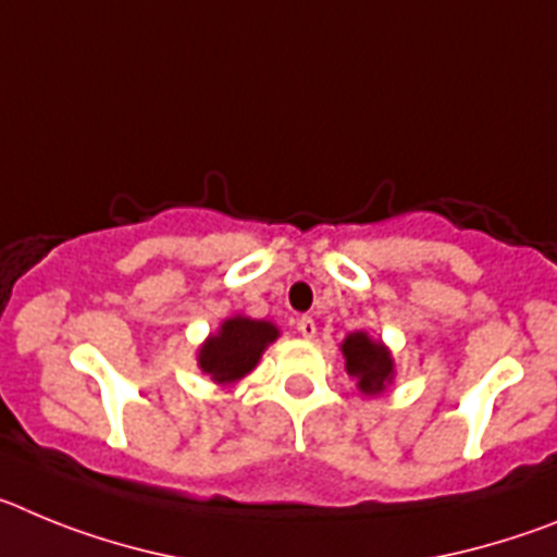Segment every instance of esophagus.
<instances>
[{"label": "esophagus", "mask_w": 557, "mask_h": 557, "mask_svg": "<svg viewBox=\"0 0 557 557\" xmlns=\"http://www.w3.org/2000/svg\"><path fill=\"white\" fill-rule=\"evenodd\" d=\"M298 334L307 339H312L314 334H318V326H314L312 318H307V314H304V318H298Z\"/></svg>", "instance_id": "1"}]
</instances>
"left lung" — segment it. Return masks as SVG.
Segmentation results:
<instances>
[{"mask_svg": "<svg viewBox=\"0 0 557 557\" xmlns=\"http://www.w3.org/2000/svg\"><path fill=\"white\" fill-rule=\"evenodd\" d=\"M348 376L357 379V387L366 396H376L393 382V357L382 339H371L366 332H354L343 339Z\"/></svg>", "mask_w": 557, "mask_h": 557, "instance_id": "left-lung-1", "label": "left lung"}]
</instances>
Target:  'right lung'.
<instances>
[{"label": "right lung", "instance_id": "right-lung-1", "mask_svg": "<svg viewBox=\"0 0 557 557\" xmlns=\"http://www.w3.org/2000/svg\"><path fill=\"white\" fill-rule=\"evenodd\" d=\"M278 337V329L270 321H250L245 314H234L220 323L218 334H211L200 346L198 366L218 385H234L245 373L256 368L264 348Z\"/></svg>", "mask_w": 557, "mask_h": 557}]
</instances>
